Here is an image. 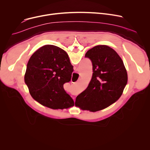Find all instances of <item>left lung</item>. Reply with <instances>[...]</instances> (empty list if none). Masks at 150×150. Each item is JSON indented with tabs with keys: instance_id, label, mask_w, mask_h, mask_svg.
I'll list each match as a JSON object with an SVG mask.
<instances>
[{
	"instance_id": "8db88e82",
	"label": "left lung",
	"mask_w": 150,
	"mask_h": 150,
	"mask_svg": "<svg viewBox=\"0 0 150 150\" xmlns=\"http://www.w3.org/2000/svg\"><path fill=\"white\" fill-rule=\"evenodd\" d=\"M85 57L92 61V76L88 88L76 97L75 104L83 110L96 112L121 97L128 82L127 72L119 55L108 45L93 47Z\"/></svg>"
}]
</instances>
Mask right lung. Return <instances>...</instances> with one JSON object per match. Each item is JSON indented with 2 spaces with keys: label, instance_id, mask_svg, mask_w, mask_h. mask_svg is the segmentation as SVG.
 Wrapping results in <instances>:
<instances>
[{
  "label": "right lung",
  "instance_id": "add662e5",
  "mask_svg": "<svg viewBox=\"0 0 150 150\" xmlns=\"http://www.w3.org/2000/svg\"><path fill=\"white\" fill-rule=\"evenodd\" d=\"M67 53L59 47L45 45L29 59L24 81L31 96L41 105L53 109L72 106L74 102L63 88L74 71Z\"/></svg>",
  "mask_w": 150,
  "mask_h": 150
}]
</instances>
